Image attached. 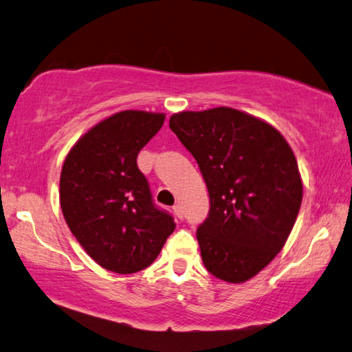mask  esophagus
Wrapping results in <instances>:
<instances>
[{
	"mask_svg": "<svg viewBox=\"0 0 352 352\" xmlns=\"http://www.w3.org/2000/svg\"><path fill=\"white\" fill-rule=\"evenodd\" d=\"M172 210H174V214L175 216L178 217V219H183V208H182V205H174V208H172Z\"/></svg>",
	"mask_w": 352,
	"mask_h": 352,
	"instance_id": "obj_1",
	"label": "esophagus"
}]
</instances>
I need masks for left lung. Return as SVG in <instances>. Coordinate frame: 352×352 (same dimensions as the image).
<instances>
[{"mask_svg": "<svg viewBox=\"0 0 352 352\" xmlns=\"http://www.w3.org/2000/svg\"><path fill=\"white\" fill-rule=\"evenodd\" d=\"M169 127L192 153L210 192L197 228L206 270L243 283L281 252L302 200V182L287 141L248 113L217 107L172 115Z\"/></svg>", "mask_w": 352, "mask_h": 352, "instance_id": "left-lung-1", "label": "left lung"}]
</instances>
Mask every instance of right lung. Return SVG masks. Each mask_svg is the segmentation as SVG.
I'll return each instance as SVG.
<instances>
[{
    "instance_id": "obj_1",
    "label": "right lung",
    "mask_w": 352,
    "mask_h": 352,
    "mask_svg": "<svg viewBox=\"0 0 352 352\" xmlns=\"http://www.w3.org/2000/svg\"><path fill=\"white\" fill-rule=\"evenodd\" d=\"M164 118L141 110L115 113L88 130L65 158L63 217L83 250L110 272L146 269L175 230L174 217L153 205L136 164Z\"/></svg>"
}]
</instances>
